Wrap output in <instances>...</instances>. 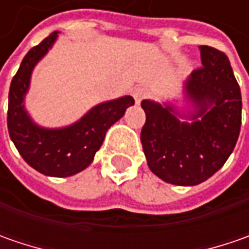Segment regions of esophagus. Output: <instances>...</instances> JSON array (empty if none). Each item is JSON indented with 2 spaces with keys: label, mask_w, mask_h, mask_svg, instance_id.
<instances>
[{
  "label": "esophagus",
  "mask_w": 249,
  "mask_h": 249,
  "mask_svg": "<svg viewBox=\"0 0 249 249\" xmlns=\"http://www.w3.org/2000/svg\"><path fill=\"white\" fill-rule=\"evenodd\" d=\"M149 95V92L147 89H144V87H137V89H134L133 90V97H134V100L137 104H140L142 100H145L147 97Z\"/></svg>",
  "instance_id": "1"
}]
</instances>
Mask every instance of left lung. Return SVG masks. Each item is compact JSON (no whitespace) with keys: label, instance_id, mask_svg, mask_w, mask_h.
Listing matches in <instances>:
<instances>
[{"label":"left lung","instance_id":"obj_1","mask_svg":"<svg viewBox=\"0 0 249 249\" xmlns=\"http://www.w3.org/2000/svg\"><path fill=\"white\" fill-rule=\"evenodd\" d=\"M199 50L202 66L184 87L196 108L194 122H180L170 105L141 102L147 163L154 175L176 186H196L215 175L233 152L241 127V91L227 55L209 45Z\"/></svg>","mask_w":249,"mask_h":249}]
</instances>
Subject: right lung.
Listing matches in <instances>:
<instances>
[{
    "instance_id": "obj_1",
    "label": "right lung",
    "mask_w": 249,
    "mask_h": 249,
    "mask_svg": "<svg viewBox=\"0 0 249 249\" xmlns=\"http://www.w3.org/2000/svg\"><path fill=\"white\" fill-rule=\"evenodd\" d=\"M56 37L58 32H53L24 55L9 87L6 123L15 147L30 166L45 176L68 177L90 165L107 130L124 115L134 100L126 95L100 104L77 123L63 129H43L34 124L24 110V94L36 63L53 47Z\"/></svg>"
}]
</instances>
